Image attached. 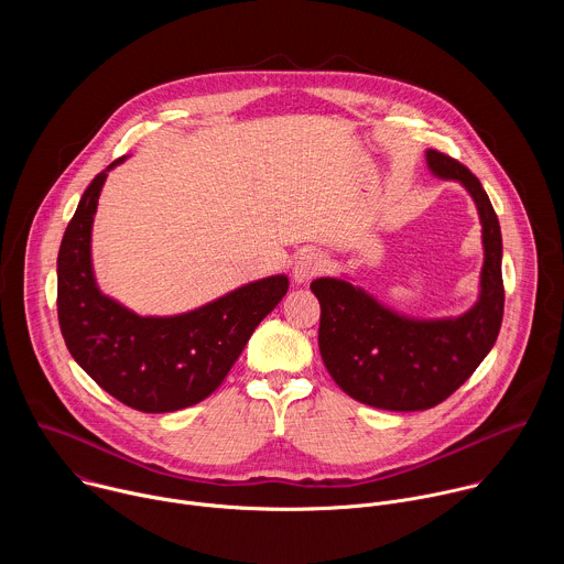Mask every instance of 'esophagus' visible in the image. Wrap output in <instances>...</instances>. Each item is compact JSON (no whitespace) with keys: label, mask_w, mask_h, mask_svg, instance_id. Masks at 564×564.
Instances as JSON below:
<instances>
[{"label":"esophagus","mask_w":564,"mask_h":564,"mask_svg":"<svg viewBox=\"0 0 564 564\" xmlns=\"http://www.w3.org/2000/svg\"><path fill=\"white\" fill-rule=\"evenodd\" d=\"M326 268V257L316 252V250H307L299 257L296 265H294V281L296 283H303V281H310L312 276H316L321 270Z\"/></svg>","instance_id":"1"}]
</instances>
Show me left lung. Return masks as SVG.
<instances>
[{
  "label": "left lung",
  "instance_id": "left-lung-1",
  "mask_svg": "<svg viewBox=\"0 0 564 564\" xmlns=\"http://www.w3.org/2000/svg\"><path fill=\"white\" fill-rule=\"evenodd\" d=\"M433 174L459 181L473 196L485 240L479 301L457 318L399 316L348 281L316 279L318 350L337 386L383 411H426L451 397L494 348L505 314L502 234L481 183L459 160L429 149Z\"/></svg>",
  "mask_w": 564,
  "mask_h": 564
}]
</instances>
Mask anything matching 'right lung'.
Returning a JSON list of instances; mask_svg holds the SVG:
<instances>
[{"instance_id":"right-lung-1","label":"right lung","mask_w":564,"mask_h":564,"mask_svg":"<svg viewBox=\"0 0 564 564\" xmlns=\"http://www.w3.org/2000/svg\"><path fill=\"white\" fill-rule=\"evenodd\" d=\"M122 160L91 181L64 231L57 254L59 330L73 359L124 406L174 413L223 383L290 281L268 276L181 316H138L100 294L91 270V225L107 172Z\"/></svg>"}]
</instances>
